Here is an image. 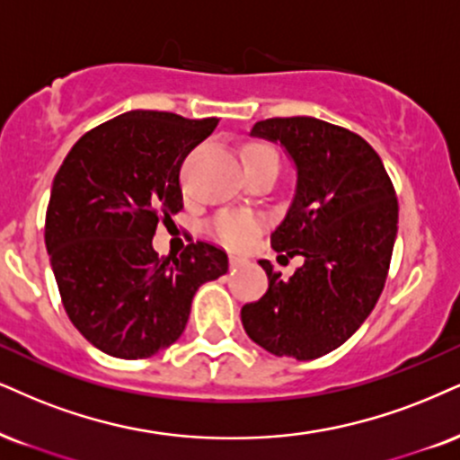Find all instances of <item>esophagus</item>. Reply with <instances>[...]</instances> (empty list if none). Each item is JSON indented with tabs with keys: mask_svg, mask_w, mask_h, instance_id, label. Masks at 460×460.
<instances>
[{
	"mask_svg": "<svg viewBox=\"0 0 460 460\" xmlns=\"http://www.w3.org/2000/svg\"><path fill=\"white\" fill-rule=\"evenodd\" d=\"M230 269H239V266L247 264V258L241 256V253H230Z\"/></svg>",
	"mask_w": 460,
	"mask_h": 460,
	"instance_id": "esophagus-1",
	"label": "esophagus"
}]
</instances>
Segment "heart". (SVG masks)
<instances>
[{
  "instance_id": "heart-1",
  "label": "heart",
  "mask_w": 460,
  "mask_h": 460,
  "mask_svg": "<svg viewBox=\"0 0 460 460\" xmlns=\"http://www.w3.org/2000/svg\"><path fill=\"white\" fill-rule=\"evenodd\" d=\"M245 162H275L279 164V157L273 146L264 143H252L245 149ZM215 239L228 247H247L262 230V217L252 211H221L213 217L208 226Z\"/></svg>"
}]
</instances>
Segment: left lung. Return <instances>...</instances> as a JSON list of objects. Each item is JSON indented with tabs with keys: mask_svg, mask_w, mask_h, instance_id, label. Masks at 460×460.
I'll use <instances>...</instances> for the list:
<instances>
[{
	"mask_svg": "<svg viewBox=\"0 0 460 460\" xmlns=\"http://www.w3.org/2000/svg\"><path fill=\"white\" fill-rule=\"evenodd\" d=\"M252 132L296 164V196L270 245L305 264L281 279L260 260L269 290L241 309L243 326L270 354L320 358L358 331L384 290L399 224L394 185L376 149L341 126L275 117Z\"/></svg>",
	"mask_w": 460,
	"mask_h": 460,
	"instance_id": "1",
	"label": "left lung"
}]
</instances>
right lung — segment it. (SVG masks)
<instances>
[{"label":"right lung","mask_w":460,"mask_h":460,"mask_svg":"<svg viewBox=\"0 0 460 460\" xmlns=\"http://www.w3.org/2000/svg\"><path fill=\"white\" fill-rule=\"evenodd\" d=\"M217 117L129 111L76 140L57 170L44 243L67 317L95 348L149 358L185 331L191 298L228 270L213 243H190L160 258V221L183 208L179 174Z\"/></svg>","instance_id":"1"}]
</instances>
